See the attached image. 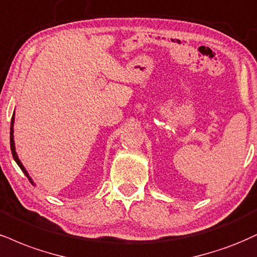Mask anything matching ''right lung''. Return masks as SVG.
<instances>
[{
	"instance_id": "add662e5",
	"label": "right lung",
	"mask_w": 257,
	"mask_h": 257,
	"mask_svg": "<svg viewBox=\"0 0 257 257\" xmlns=\"http://www.w3.org/2000/svg\"><path fill=\"white\" fill-rule=\"evenodd\" d=\"M14 113H13V116H12V123H11V151H12V154H13V158H14V160L15 162H17V164L18 165H19V168L21 169V171L24 172L25 174V176H26L27 178H29V181L31 182V183H32L33 185H35V183H33V181H32V178L30 177V175H29V172L26 171V169H25V166L23 165V163L20 162V159H19V157H18V154H17V151H15V144H14V135H13V133H14Z\"/></svg>"
}]
</instances>
